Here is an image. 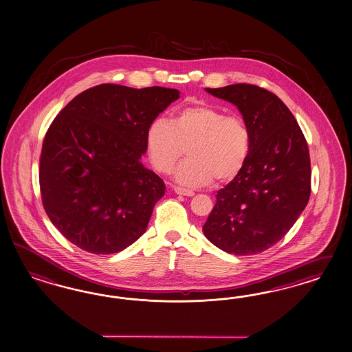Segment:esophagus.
Masks as SVG:
<instances>
[{
    "label": "esophagus",
    "instance_id": "esophagus-1",
    "mask_svg": "<svg viewBox=\"0 0 352 352\" xmlns=\"http://www.w3.org/2000/svg\"><path fill=\"white\" fill-rule=\"evenodd\" d=\"M174 192L177 193V195H182V196H188V197H191L193 196L195 193L191 190H186V188H181V187H174Z\"/></svg>",
    "mask_w": 352,
    "mask_h": 352
}]
</instances>
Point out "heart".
Returning a JSON list of instances; mask_svg holds the SVG:
<instances>
[{
  "instance_id": "1",
  "label": "heart",
  "mask_w": 352,
  "mask_h": 352,
  "mask_svg": "<svg viewBox=\"0 0 352 352\" xmlns=\"http://www.w3.org/2000/svg\"><path fill=\"white\" fill-rule=\"evenodd\" d=\"M188 147L175 179L187 187L206 186L214 178L227 182L244 168L250 152L245 121L206 104L183 107L170 121L156 118L146 133V149L152 166L169 174Z\"/></svg>"
}]
</instances>
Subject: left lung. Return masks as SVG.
Instances as JSON below:
<instances>
[{"label":"left lung","mask_w":352,"mask_h":352,"mask_svg":"<svg viewBox=\"0 0 352 352\" xmlns=\"http://www.w3.org/2000/svg\"><path fill=\"white\" fill-rule=\"evenodd\" d=\"M206 91L237 107L250 131V152L241 171L217 192L203 232L230 254H256L288 234L309 203L307 142L288 107L263 87L234 84Z\"/></svg>","instance_id":"8db88e82"}]
</instances>
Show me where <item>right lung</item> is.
Here are the masks:
<instances>
[{
	"mask_svg": "<svg viewBox=\"0 0 352 352\" xmlns=\"http://www.w3.org/2000/svg\"><path fill=\"white\" fill-rule=\"evenodd\" d=\"M177 89L90 87L54 118L43 139V208L64 237L93 254L124 250L146 232L165 193L140 157L149 124L179 98Z\"/></svg>",
	"mask_w": 352,
	"mask_h": 352,
	"instance_id": "obj_1",
	"label": "right lung"
}]
</instances>
